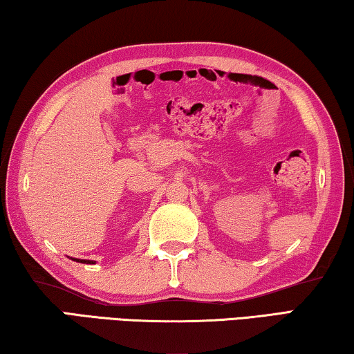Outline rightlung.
<instances>
[{"instance_id": "obj_1", "label": "right lung", "mask_w": 354, "mask_h": 354, "mask_svg": "<svg viewBox=\"0 0 354 354\" xmlns=\"http://www.w3.org/2000/svg\"><path fill=\"white\" fill-rule=\"evenodd\" d=\"M75 262H81V263H94L92 260H80V259H73Z\"/></svg>"}]
</instances>
